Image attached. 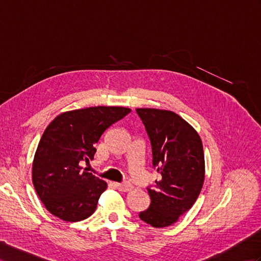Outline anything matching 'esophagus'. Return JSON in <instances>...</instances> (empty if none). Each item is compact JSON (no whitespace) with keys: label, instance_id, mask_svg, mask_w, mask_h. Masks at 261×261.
I'll return each instance as SVG.
<instances>
[{"label":"esophagus","instance_id":"1","mask_svg":"<svg viewBox=\"0 0 261 261\" xmlns=\"http://www.w3.org/2000/svg\"><path fill=\"white\" fill-rule=\"evenodd\" d=\"M113 185H115L116 188L121 192H129L132 190V186L128 183H113Z\"/></svg>","mask_w":261,"mask_h":261}]
</instances>
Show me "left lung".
Segmentation results:
<instances>
[{
  "mask_svg": "<svg viewBox=\"0 0 261 261\" xmlns=\"http://www.w3.org/2000/svg\"><path fill=\"white\" fill-rule=\"evenodd\" d=\"M152 148V164L161 181L148 188L149 208L139 214L155 228L171 226L194 205L205 178L202 140L193 126L175 112L138 108Z\"/></svg>",
  "mask_w": 261,
  "mask_h": 261,
  "instance_id": "left-lung-1",
  "label": "left lung"
}]
</instances>
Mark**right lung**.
Returning <instances> with one entry per match:
<instances>
[{"instance_id":"right-lung-1","label":"right lung","mask_w":261,"mask_h":261,"mask_svg":"<svg viewBox=\"0 0 261 261\" xmlns=\"http://www.w3.org/2000/svg\"><path fill=\"white\" fill-rule=\"evenodd\" d=\"M130 111L124 107H90L63 112L48 124L35 152L32 178L53 215L80 222L96 211L107 183L83 171L80 163L93 159L102 133Z\"/></svg>"}]
</instances>
